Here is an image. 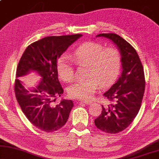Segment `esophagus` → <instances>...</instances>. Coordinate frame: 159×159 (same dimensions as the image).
Wrapping results in <instances>:
<instances>
[{"mask_svg": "<svg viewBox=\"0 0 159 159\" xmlns=\"http://www.w3.org/2000/svg\"><path fill=\"white\" fill-rule=\"evenodd\" d=\"M80 103H84V104H87V105H89V104H91V102H90V101H80Z\"/></svg>", "mask_w": 159, "mask_h": 159, "instance_id": "obj_1", "label": "esophagus"}]
</instances>
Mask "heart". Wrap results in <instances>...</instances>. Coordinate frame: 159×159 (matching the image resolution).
Segmentation results:
<instances>
[{
	"instance_id": "obj_1",
	"label": "heart",
	"mask_w": 159,
	"mask_h": 159,
	"mask_svg": "<svg viewBox=\"0 0 159 159\" xmlns=\"http://www.w3.org/2000/svg\"><path fill=\"white\" fill-rule=\"evenodd\" d=\"M79 66L88 65V79L74 83L68 89L69 97L80 100H89L93 97L100 84L107 86L119 75L122 66V55L118 49L105 48L99 42H88L79 47L73 54ZM58 75L62 80L70 82L74 78L71 59L64 54L57 63Z\"/></svg>"
}]
</instances>
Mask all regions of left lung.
Wrapping results in <instances>:
<instances>
[{
	"instance_id": "8db88e82",
	"label": "left lung",
	"mask_w": 159,
	"mask_h": 159,
	"mask_svg": "<svg viewBox=\"0 0 159 159\" xmlns=\"http://www.w3.org/2000/svg\"><path fill=\"white\" fill-rule=\"evenodd\" d=\"M117 44L122 55V72L117 81L104 93L111 104L102 105L101 115L94 120L96 127L107 133L116 134L132 123L141 107L145 92L143 67L135 48L115 33L99 34Z\"/></svg>"
}]
</instances>
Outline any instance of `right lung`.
I'll use <instances>...</instances> for the list:
<instances>
[{
    "instance_id": "right-lung-1",
    "label": "right lung",
    "mask_w": 159,
    "mask_h": 159,
    "mask_svg": "<svg viewBox=\"0 0 159 159\" xmlns=\"http://www.w3.org/2000/svg\"><path fill=\"white\" fill-rule=\"evenodd\" d=\"M82 34L50 36L33 42L24 51L16 69V78L31 70L37 72L42 79L33 90L24 88L21 80L14 83L16 98L26 118L40 130L51 133L66 123L73 107L72 100L54 102L63 93L57 78V61L70 44Z\"/></svg>"
}]
</instances>
